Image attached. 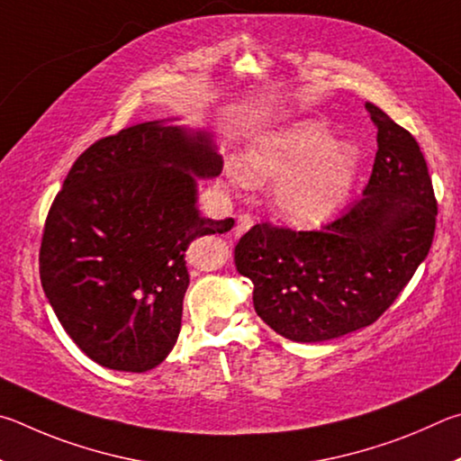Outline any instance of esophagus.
I'll use <instances>...</instances> for the list:
<instances>
[{
	"label": "esophagus",
	"mask_w": 461,
	"mask_h": 461,
	"mask_svg": "<svg viewBox=\"0 0 461 461\" xmlns=\"http://www.w3.org/2000/svg\"><path fill=\"white\" fill-rule=\"evenodd\" d=\"M253 226V218L249 216V214H240L239 218H237V224H235V229H232V235L235 237H240V235H245V232L251 229Z\"/></svg>",
	"instance_id": "34e87169"
}]
</instances>
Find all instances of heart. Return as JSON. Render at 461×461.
Instances as JSON below:
<instances>
[{"label": "heart", "instance_id": "b5f03b06", "mask_svg": "<svg viewBox=\"0 0 461 461\" xmlns=\"http://www.w3.org/2000/svg\"><path fill=\"white\" fill-rule=\"evenodd\" d=\"M358 164L354 145L332 141L324 123L303 119L257 135L226 177L255 188L276 184L271 206L277 216L294 224H320L350 196Z\"/></svg>", "mask_w": 461, "mask_h": 461}]
</instances>
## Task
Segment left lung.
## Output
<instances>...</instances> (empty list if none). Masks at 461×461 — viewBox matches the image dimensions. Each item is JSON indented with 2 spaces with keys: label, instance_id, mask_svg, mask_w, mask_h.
Returning a JSON list of instances; mask_svg holds the SVG:
<instances>
[{
  "label": "left lung",
  "instance_id": "1",
  "mask_svg": "<svg viewBox=\"0 0 461 461\" xmlns=\"http://www.w3.org/2000/svg\"><path fill=\"white\" fill-rule=\"evenodd\" d=\"M376 158L362 198L321 230L255 224L235 247L257 316L294 342L366 328L397 300L429 253L438 202L415 137L366 103Z\"/></svg>",
  "mask_w": 461,
  "mask_h": 461
}]
</instances>
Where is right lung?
Returning <instances> with one entry per match:
<instances>
[{
	"instance_id": "right-lung-1",
	"label": "right lung",
	"mask_w": 461,
	"mask_h": 461,
	"mask_svg": "<svg viewBox=\"0 0 461 461\" xmlns=\"http://www.w3.org/2000/svg\"><path fill=\"white\" fill-rule=\"evenodd\" d=\"M148 121L91 145L56 194L40 281L67 334L96 365L145 373L182 328L194 239L235 221L198 210V180L222 172L212 133Z\"/></svg>"
}]
</instances>
